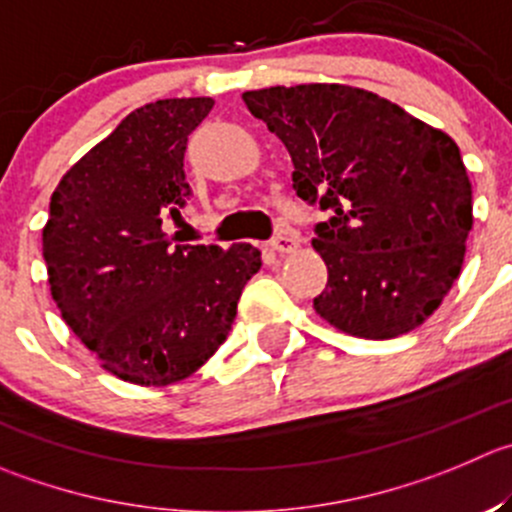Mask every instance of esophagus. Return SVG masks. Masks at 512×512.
<instances>
[{
  "mask_svg": "<svg viewBox=\"0 0 512 512\" xmlns=\"http://www.w3.org/2000/svg\"><path fill=\"white\" fill-rule=\"evenodd\" d=\"M297 247H300V240H297L295 232H290V230L277 232L275 240H272V250L280 252V255H292Z\"/></svg>",
  "mask_w": 512,
  "mask_h": 512,
  "instance_id": "esophagus-1",
  "label": "esophagus"
}]
</instances>
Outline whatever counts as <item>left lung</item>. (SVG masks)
<instances>
[{
  "label": "left lung",
  "instance_id": "8db88e82",
  "mask_svg": "<svg viewBox=\"0 0 512 512\" xmlns=\"http://www.w3.org/2000/svg\"><path fill=\"white\" fill-rule=\"evenodd\" d=\"M292 157V187L320 202L327 285L315 312L347 335L390 340L423 325L458 280L473 187L453 137L350 84L242 94Z\"/></svg>",
  "mask_w": 512,
  "mask_h": 512
}]
</instances>
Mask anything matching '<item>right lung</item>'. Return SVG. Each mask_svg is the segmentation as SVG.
Segmentation results:
<instances>
[{
	"label": "right lung",
	"mask_w": 512,
	"mask_h": 512,
	"mask_svg": "<svg viewBox=\"0 0 512 512\" xmlns=\"http://www.w3.org/2000/svg\"><path fill=\"white\" fill-rule=\"evenodd\" d=\"M212 97L157 99L130 112L59 180L42 230L49 290L69 330L119 380L172 385L227 340L237 300L260 270L242 242L175 245L187 137Z\"/></svg>",
	"instance_id": "obj_1"
}]
</instances>
